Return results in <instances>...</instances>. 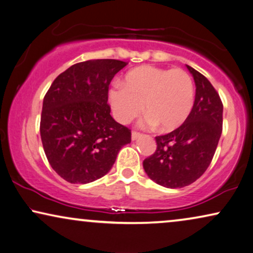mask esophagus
Returning a JSON list of instances; mask_svg holds the SVG:
<instances>
[{"mask_svg":"<svg viewBox=\"0 0 253 253\" xmlns=\"http://www.w3.org/2000/svg\"><path fill=\"white\" fill-rule=\"evenodd\" d=\"M141 136H142V134H141V133H139V132H132V140L133 141L137 140Z\"/></svg>","mask_w":253,"mask_h":253,"instance_id":"34e87169","label":"esophagus"}]
</instances>
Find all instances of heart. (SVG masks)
I'll list each match as a JSON object with an SVG mask.
<instances>
[{"mask_svg": "<svg viewBox=\"0 0 253 253\" xmlns=\"http://www.w3.org/2000/svg\"><path fill=\"white\" fill-rule=\"evenodd\" d=\"M109 102L121 124L130 123L144 109L147 126L172 130L185 123L193 109L194 83L180 68L141 66L127 73L123 84H113Z\"/></svg>", "mask_w": 253, "mask_h": 253, "instance_id": "1", "label": "heart"}]
</instances>
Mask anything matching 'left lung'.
Returning a JSON list of instances; mask_svg holds the SVG:
<instances>
[{
  "label": "left lung",
  "mask_w": 253,
  "mask_h": 253,
  "mask_svg": "<svg viewBox=\"0 0 253 253\" xmlns=\"http://www.w3.org/2000/svg\"><path fill=\"white\" fill-rule=\"evenodd\" d=\"M195 82L190 116L172 132L156 136L157 148L143 161V169L155 183L168 188L187 186L203 176L217 148L223 123V104L203 74L187 66Z\"/></svg>",
  "instance_id": "8db88e82"
}]
</instances>
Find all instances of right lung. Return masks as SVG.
Masks as SVG:
<instances>
[{"label":"right lung","instance_id":"right-lung-1","mask_svg":"<svg viewBox=\"0 0 253 253\" xmlns=\"http://www.w3.org/2000/svg\"><path fill=\"white\" fill-rule=\"evenodd\" d=\"M127 62L87 60L69 67L43 97L40 136L50 167L72 184H86L109 172L132 139L111 117L109 85Z\"/></svg>","mask_w":253,"mask_h":253}]
</instances>
